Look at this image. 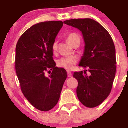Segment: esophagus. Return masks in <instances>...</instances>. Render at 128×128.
<instances>
[{
  "instance_id": "1",
  "label": "esophagus",
  "mask_w": 128,
  "mask_h": 128,
  "mask_svg": "<svg viewBox=\"0 0 128 128\" xmlns=\"http://www.w3.org/2000/svg\"><path fill=\"white\" fill-rule=\"evenodd\" d=\"M68 77H72L71 72H69V71H68Z\"/></svg>"
}]
</instances>
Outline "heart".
Here are the masks:
<instances>
[{"instance_id": "b5f03b06", "label": "heart", "mask_w": 128, "mask_h": 128, "mask_svg": "<svg viewBox=\"0 0 128 128\" xmlns=\"http://www.w3.org/2000/svg\"><path fill=\"white\" fill-rule=\"evenodd\" d=\"M79 36L75 33H70L67 37V40L70 44L73 45L75 41L77 39H79ZM58 50V41L55 40L52 44V51L53 53L56 52ZM77 63V59L73 57H66L62 58L58 60V66L67 70H71Z\"/></svg>"}]
</instances>
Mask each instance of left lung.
<instances>
[{"label": "left lung", "instance_id": "1", "mask_svg": "<svg viewBox=\"0 0 128 128\" xmlns=\"http://www.w3.org/2000/svg\"><path fill=\"white\" fill-rule=\"evenodd\" d=\"M64 24L83 34L86 46L79 66L88 68L90 76L81 71L73 76L78 81V100L86 107L94 108L102 104L112 90L116 70L114 42L108 31L92 19H71Z\"/></svg>", "mask_w": 128, "mask_h": 128}]
</instances>
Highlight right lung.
<instances>
[{"label":"right lung","instance_id":"obj_1","mask_svg":"<svg viewBox=\"0 0 128 128\" xmlns=\"http://www.w3.org/2000/svg\"><path fill=\"white\" fill-rule=\"evenodd\" d=\"M62 26L61 21L34 24L16 44L15 69L21 90L34 108L42 112L56 105L67 78L66 70L56 67L52 58V44ZM48 70L52 72L48 77Z\"/></svg>","mask_w":128,"mask_h":128}]
</instances>
